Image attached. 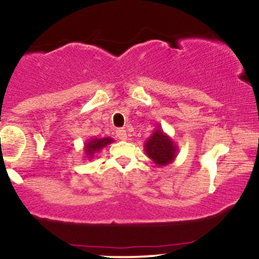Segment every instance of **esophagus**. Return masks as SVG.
Instances as JSON below:
<instances>
[{
	"instance_id": "obj_1",
	"label": "esophagus",
	"mask_w": 259,
	"mask_h": 259,
	"mask_svg": "<svg viewBox=\"0 0 259 259\" xmlns=\"http://www.w3.org/2000/svg\"><path fill=\"white\" fill-rule=\"evenodd\" d=\"M115 135H117V138L121 140V141H125V140L127 139L126 132L124 129H117V130H115Z\"/></svg>"
}]
</instances>
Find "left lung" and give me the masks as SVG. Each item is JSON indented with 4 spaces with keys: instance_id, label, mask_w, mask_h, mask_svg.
Masks as SVG:
<instances>
[{
    "instance_id": "obj_1",
    "label": "left lung",
    "mask_w": 259,
    "mask_h": 259,
    "mask_svg": "<svg viewBox=\"0 0 259 259\" xmlns=\"http://www.w3.org/2000/svg\"><path fill=\"white\" fill-rule=\"evenodd\" d=\"M145 152L157 167H165L174 162L178 156V146L160 126L153 130L152 135L144 145Z\"/></svg>"
}]
</instances>
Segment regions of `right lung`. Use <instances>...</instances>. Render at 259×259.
I'll list each match as a JSON object with an SVG mask.
<instances>
[{
	"instance_id": "right-lung-1",
	"label": "right lung",
	"mask_w": 259,
	"mask_h": 259,
	"mask_svg": "<svg viewBox=\"0 0 259 259\" xmlns=\"http://www.w3.org/2000/svg\"><path fill=\"white\" fill-rule=\"evenodd\" d=\"M113 141H114V140L112 138H108V136H107V138H101V139H97V138L89 139L84 144L85 157L89 160H91L94 158L95 154L100 152V151L102 150V148H105L107 145L112 144Z\"/></svg>"
}]
</instances>
